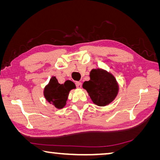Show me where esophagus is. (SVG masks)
<instances>
[{"label":"esophagus","instance_id":"34e87169","mask_svg":"<svg viewBox=\"0 0 160 160\" xmlns=\"http://www.w3.org/2000/svg\"><path fill=\"white\" fill-rule=\"evenodd\" d=\"M75 85H76L78 88H81V87H82V83L80 82H75Z\"/></svg>","mask_w":160,"mask_h":160}]
</instances>
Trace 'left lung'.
I'll return each instance as SVG.
<instances>
[{
    "label": "left lung",
    "instance_id": "left-lung-1",
    "mask_svg": "<svg viewBox=\"0 0 160 160\" xmlns=\"http://www.w3.org/2000/svg\"><path fill=\"white\" fill-rule=\"evenodd\" d=\"M90 76V80L83 83V88L88 91L95 104L102 107L109 104L114 99L118 90L114 77L101 69L92 70Z\"/></svg>",
    "mask_w": 160,
    "mask_h": 160
}]
</instances>
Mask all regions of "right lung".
Segmentation results:
<instances>
[{
  "mask_svg": "<svg viewBox=\"0 0 160 160\" xmlns=\"http://www.w3.org/2000/svg\"><path fill=\"white\" fill-rule=\"evenodd\" d=\"M74 88L75 85L72 81L66 80L64 84H59L56 77H53L44 89V97L56 108L62 109L66 104L70 90Z\"/></svg>",
  "mask_w": 160,
  "mask_h": 160,
  "instance_id": "add662e5",
  "label": "right lung"
}]
</instances>
